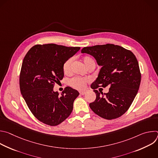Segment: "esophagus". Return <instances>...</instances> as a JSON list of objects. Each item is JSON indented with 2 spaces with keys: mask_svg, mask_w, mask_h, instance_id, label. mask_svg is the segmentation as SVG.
Instances as JSON below:
<instances>
[{
  "mask_svg": "<svg viewBox=\"0 0 158 158\" xmlns=\"http://www.w3.org/2000/svg\"><path fill=\"white\" fill-rule=\"evenodd\" d=\"M86 93H87V91H82L79 92L80 94H81V95H84V94H85Z\"/></svg>",
  "mask_w": 158,
  "mask_h": 158,
  "instance_id": "34e87169",
  "label": "esophagus"
}]
</instances>
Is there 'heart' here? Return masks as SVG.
<instances>
[{"mask_svg": "<svg viewBox=\"0 0 158 158\" xmlns=\"http://www.w3.org/2000/svg\"><path fill=\"white\" fill-rule=\"evenodd\" d=\"M82 60L85 65V66L89 68V67H91V65H95V61L93 58L89 56H85L83 57ZM72 64H73V59L70 58L69 59H67L63 64V71L65 74H69L71 71V67H72ZM88 82V80L85 78L83 77H74L72 78L70 81V85L73 87L75 89H84L87 83Z\"/></svg>", "mask_w": 158, "mask_h": 158, "instance_id": "heart-1", "label": "heart"}]
</instances>
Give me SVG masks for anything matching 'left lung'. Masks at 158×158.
<instances>
[{"label": "left lung", "instance_id": "8db88e82", "mask_svg": "<svg viewBox=\"0 0 158 158\" xmlns=\"http://www.w3.org/2000/svg\"><path fill=\"white\" fill-rule=\"evenodd\" d=\"M81 52L93 56L102 66L97 79L91 85L96 98L89 104L90 108L106 119L121 117L130 107L141 83V74L136 56L131 51L112 44L85 47ZM107 86V94H100L97 90Z\"/></svg>", "mask_w": 158, "mask_h": 158}]
</instances>
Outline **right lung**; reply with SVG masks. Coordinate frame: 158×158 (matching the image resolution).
Returning a JSON list of instances; mask_svg holds the SVG:
<instances>
[{"mask_svg":"<svg viewBox=\"0 0 158 158\" xmlns=\"http://www.w3.org/2000/svg\"><path fill=\"white\" fill-rule=\"evenodd\" d=\"M80 49L55 44H37L24 57L19 77L20 93L39 121L54 126L71 114L79 93L66 87L60 96L54 91V86L64 77V63Z\"/></svg>","mask_w":158,"mask_h":158,"instance_id":"obj_1","label":"right lung"}]
</instances>
